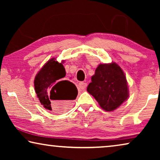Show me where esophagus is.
<instances>
[{
	"label": "esophagus",
	"mask_w": 160,
	"mask_h": 160,
	"mask_svg": "<svg viewBox=\"0 0 160 160\" xmlns=\"http://www.w3.org/2000/svg\"><path fill=\"white\" fill-rule=\"evenodd\" d=\"M87 83H85V82H79L78 83V88L79 89H84L85 88H86L87 87Z\"/></svg>",
	"instance_id": "esophagus-1"
}]
</instances>
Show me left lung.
<instances>
[{"label":"left lung","instance_id":"1","mask_svg":"<svg viewBox=\"0 0 160 160\" xmlns=\"http://www.w3.org/2000/svg\"><path fill=\"white\" fill-rule=\"evenodd\" d=\"M87 90L107 111L115 110L129 96L125 75L114 62L98 65Z\"/></svg>","mask_w":160,"mask_h":160}]
</instances>
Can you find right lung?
I'll use <instances>...</instances> for the list:
<instances>
[{
	"label": "right lung",
	"mask_w": 160,
	"mask_h": 160,
	"mask_svg": "<svg viewBox=\"0 0 160 160\" xmlns=\"http://www.w3.org/2000/svg\"><path fill=\"white\" fill-rule=\"evenodd\" d=\"M65 70L62 63L54 58L48 61L34 80L36 93L45 108L57 113L67 110L75 100L78 90L75 84L64 80Z\"/></svg>",
	"instance_id": "right-lung-1"
}]
</instances>
